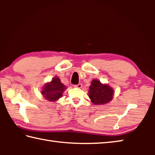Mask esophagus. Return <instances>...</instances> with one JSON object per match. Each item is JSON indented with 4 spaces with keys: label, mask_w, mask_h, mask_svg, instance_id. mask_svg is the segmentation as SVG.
<instances>
[{
    "label": "esophagus",
    "mask_w": 155,
    "mask_h": 155,
    "mask_svg": "<svg viewBox=\"0 0 155 155\" xmlns=\"http://www.w3.org/2000/svg\"><path fill=\"white\" fill-rule=\"evenodd\" d=\"M75 87H78V88H81V87H82V84L81 83H79V84H78V85H74Z\"/></svg>",
    "instance_id": "1"
}]
</instances>
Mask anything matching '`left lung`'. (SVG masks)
<instances>
[{"label":"left lung","instance_id":"1","mask_svg":"<svg viewBox=\"0 0 155 155\" xmlns=\"http://www.w3.org/2000/svg\"><path fill=\"white\" fill-rule=\"evenodd\" d=\"M114 90L107 85H103L98 80L94 79L91 82L89 90V97L95 104H103L112 100Z\"/></svg>","mask_w":155,"mask_h":155}]
</instances>
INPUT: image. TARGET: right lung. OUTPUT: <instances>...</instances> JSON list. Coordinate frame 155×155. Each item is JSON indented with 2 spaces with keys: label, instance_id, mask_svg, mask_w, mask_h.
<instances>
[{
  "label": "right lung",
  "instance_id": "add662e5",
  "mask_svg": "<svg viewBox=\"0 0 155 155\" xmlns=\"http://www.w3.org/2000/svg\"><path fill=\"white\" fill-rule=\"evenodd\" d=\"M65 89V87L64 84L61 83L59 78L56 77L52 78L51 83L46 84L41 91V94L48 101L54 102L62 96V93Z\"/></svg>",
  "mask_w": 155,
  "mask_h": 155
}]
</instances>
